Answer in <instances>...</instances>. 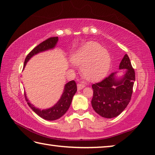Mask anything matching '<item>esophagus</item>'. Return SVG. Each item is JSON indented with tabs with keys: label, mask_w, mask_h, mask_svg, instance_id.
Listing matches in <instances>:
<instances>
[{
	"label": "esophagus",
	"mask_w": 155,
	"mask_h": 155,
	"mask_svg": "<svg viewBox=\"0 0 155 155\" xmlns=\"http://www.w3.org/2000/svg\"><path fill=\"white\" fill-rule=\"evenodd\" d=\"M85 87V85L84 84H82V83H78L77 85V89L78 90H82L83 88Z\"/></svg>",
	"instance_id": "obj_1"
}]
</instances>
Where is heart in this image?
Listing matches in <instances>:
<instances>
[{
    "label": "heart",
    "instance_id": "heart-1",
    "mask_svg": "<svg viewBox=\"0 0 155 155\" xmlns=\"http://www.w3.org/2000/svg\"><path fill=\"white\" fill-rule=\"evenodd\" d=\"M71 60L73 64L82 66L84 77L90 81H99L105 77L111 62L109 52L94 41L81 47Z\"/></svg>",
    "mask_w": 155,
    "mask_h": 155
}]
</instances>
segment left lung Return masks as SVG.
I'll return each instance as SVG.
<instances>
[{"label": "left lung", "mask_w": 155, "mask_h": 155, "mask_svg": "<svg viewBox=\"0 0 155 155\" xmlns=\"http://www.w3.org/2000/svg\"><path fill=\"white\" fill-rule=\"evenodd\" d=\"M119 69L124 71L122 77L117 78V72H113L101 82L92 85L91 106L97 114L105 118H112L121 114L129 103L133 94L135 74L127 54L120 62Z\"/></svg>", "instance_id": "left-lung-1"}]
</instances>
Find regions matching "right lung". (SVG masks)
Returning a JSON list of instances; mask_svg holds the SVG:
<instances>
[{"instance_id":"1","label":"right lung","mask_w":155,"mask_h":155,"mask_svg":"<svg viewBox=\"0 0 155 155\" xmlns=\"http://www.w3.org/2000/svg\"><path fill=\"white\" fill-rule=\"evenodd\" d=\"M58 37H52V38H50L47 39L43 42L40 43L39 45L37 46L35 48H34L32 51H31L28 55L26 57L25 60L24 64V68L25 67L28 61L31 57H33L35 54L40 53L41 52H44L48 50H51L54 48L56 46L57 41H58ZM77 91V84H76L74 81H71L70 82L67 83L64 86V90L63 91V94L61 96V98L58 101V102L52 106L51 108L46 109H40L31 104L27 97L26 94H25V99L27 102V104L28 106L31 107V109L37 115L41 117V118L46 120H50V121H52V120H56L57 119L60 118L62 117L66 111L69 109V107L71 104L72 98L75 93Z\"/></svg>"}]
</instances>
